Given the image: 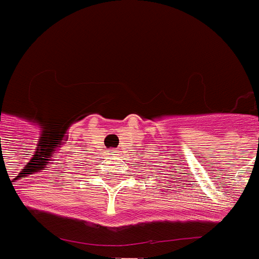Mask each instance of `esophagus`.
<instances>
[{
  "label": "esophagus",
  "instance_id": "esophagus-1",
  "mask_svg": "<svg viewBox=\"0 0 259 259\" xmlns=\"http://www.w3.org/2000/svg\"><path fill=\"white\" fill-rule=\"evenodd\" d=\"M109 154H112V156H116V154H117V152H116L115 149H110V150H109Z\"/></svg>",
  "mask_w": 259,
  "mask_h": 259
}]
</instances>
